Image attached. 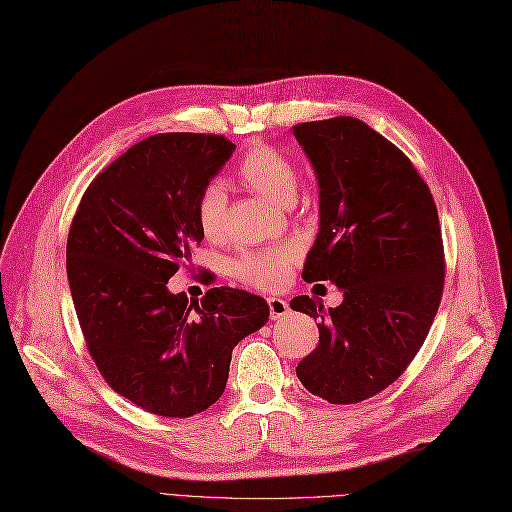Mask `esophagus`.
I'll return each mask as SVG.
<instances>
[{
  "label": "esophagus",
  "mask_w": 512,
  "mask_h": 512,
  "mask_svg": "<svg viewBox=\"0 0 512 512\" xmlns=\"http://www.w3.org/2000/svg\"><path fill=\"white\" fill-rule=\"evenodd\" d=\"M268 307H270V318L272 320H281V318L287 316V313H290V305H287V300H283L279 296L268 298Z\"/></svg>",
  "instance_id": "obj_1"
}]
</instances>
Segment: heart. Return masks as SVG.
I'll use <instances>...</instances> for the list:
<instances>
[{"mask_svg":"<svg viewBox=\"0 0 512 512\" xmlns=\"http://www.w3.org/2000/svg\"><path fill=\"white\" fill-rule=\"evenodd\" d=\"M235 177L246 190L259 194L274 205H292L298 190V173L296 166L290 162V157L283 155L268 144L248 149L242 160L235 166ZM225 209H227V194L216 183L207 186L196 203V220L205 238L216 240L225 229ZM292 270V253L285 248L277 251H261L244 255L235 264V274L238 277L259 287V290H277L290 279Z\"/></svg>","mask_w":512,"mask_h":512,"instance_id":"heart-1","label":"heart"}]
</instances>
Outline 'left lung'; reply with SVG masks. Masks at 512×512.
Segmentation results:
<instances>
[{
    "instance_id": "left-lung-1",
    "label": "left lung",
    "mask_w": 512,
    "mask_h": 512,
    "mask_svg": "<svg viewBox=\"0 0 512 512\" xmlns=\"http://www.w3.org/2000/svg\"><path fill=\"white\" fill-rule=\"evenodd\" d=\"M292 131L320 188V231L303 279L331 281L344 294L329 311L309 296L290 303L320 331L296 376L326 402L357 404L396 381L437 316V207L409 157L363 121L337 116Z\"/></svg>"
}]
</instances>
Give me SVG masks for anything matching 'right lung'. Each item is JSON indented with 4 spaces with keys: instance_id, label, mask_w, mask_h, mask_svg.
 Masks as SVG:
<instances>
[{
    "instance_id": "right-lung-1",
    "label": "right lung",
    "mask_w": 512,
    "mask_h": 512,
    "mask_svg": "<svg viewBox=\"0 0 512 512\" xmlns=\"http://www.w3.org/2000/svg\"><path fill=\"white\" fill-rule=\"evenodd\" d=\"M235 144L214 134H155L90 183L67 242L77 320L101 376L162 417H190L227 387L231 352L268 322L264 298L212 287L173 294L168 279L203 242L196 203Z\"/></svg>"
}]
</instances>
